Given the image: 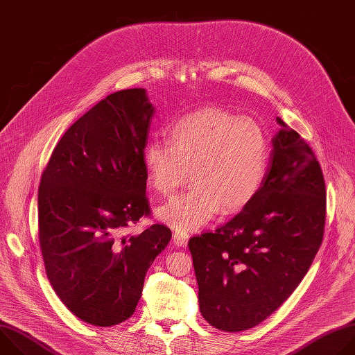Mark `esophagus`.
Returning a JSON list of instances; mask_svg holds the SVG:
<instances>
[{
    "label": "esophagus",
    "mask_w": 355,
    "mask_h": 355,
    "mask_svg": "<svg viewBox=\"0 0 355 355\" xmlns=\"http://www.w3.org/2000/svg\"><path fill=\"white\" fill-rule=\"evenodd\" d=\"M173 239H174L175 245L184 247V245L188 243V233H185V232H180V230H175V233H174Z\"/></svg>",
    "instance_id": "34e87169"
}]
</instances>
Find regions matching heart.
I'll list each match as a JSON object with an SVG mask.
<instances>
[{"label": "heart", "mask_w": 355, "mask_h": 355, "mask_svg": "<svg viewBox=\"0 0 355 355\" xmlns=\"http://www.w3.org/2000/svg\"><path fill=\"white\" fill-rule=\"evenodd\" d=\"M270 141L263 126L222 108L207 107L175 121L168 141L150 140L143 148L148 180L159 193L173 195L191 170L193 185L157 209L180 230L205 226L244 208L259 192L268 166Z\"/></svg>", "instance_id": "b5f03b06"}]
</instances>
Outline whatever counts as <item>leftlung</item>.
Instances as JSON below:
<instances>
[{
    "label": "left lung",
    "mask_w": 355,
    "mask_h": 355,
    "mask_svg": "<svg viewBox=\"0 0 355 355\" xmlns=\"http://www.w3.org/2000/svg\"><path fill=\"white\" fill-rule=\"evenodd\" d=\"M264 181L230 222L189 240L199 311L223 331L272 315L309 271L323 240L326 187L319 162L277 118Z\"/></svg>",
    "instance_id": "left-lung-1"
}]
</instances>
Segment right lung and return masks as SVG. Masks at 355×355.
Instances as JSON below:
<instances>
[{
	"label": "right lung",
	"mask_w": 355,
	"mask_h": 355,
	"mask_svg": "<svg viewBox=\"0 0 355 355\" xmlns=\"http://www.w3.org/2000/svg\"><path fill=\"white\" fill-rule=\"evenodd\" d=\"M155 112L144 88L108 95L67 129L40 178L47 278L67 309L94 326L133 315L150 266L171 240L159 223L122 234L150 214L143 148Z\"/></svg>",
	"instance_id": "right-lung-1"
}]
</instances>
